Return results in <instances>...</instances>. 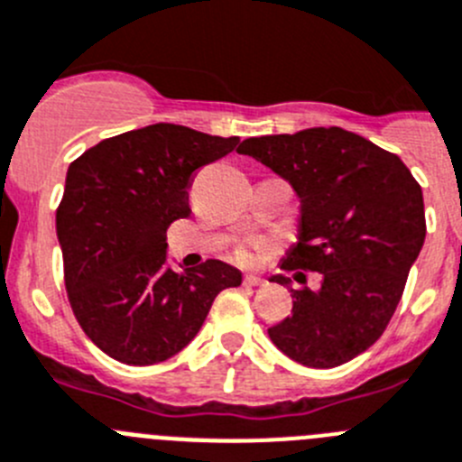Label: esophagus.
I'll list each match as a JSON object with an SVG mask.
<instances>
[{
	"label": "esophagus",
	"instance_id": "esophagus-1",
	"mask_svg": "<svg viewBox=\"0 0 462 462\" xmlns=\"http://www.w3.org/2000/svg\"><path fill=\"white\" fill-rule=\"evenodd\" d=\"M245 285H249V288H258V285H265V281H263L261 276L249 274V276H245Z\"/></svg>",
	"mask_w": 462,
	"mask_h": 462
}]
</instances>
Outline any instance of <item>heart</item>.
Returning <instances> with one entry per match:
<instances>
[{
	"label": "heart",
	"instance_id": "heart-1",
	"mask_svg": "<svg viewBox=\"0 0 462 462\" xmlns=\"http://www.w3.org/2000/svg\"><path fill=\"white\" fill-rule=\"evenodd\" d=\"M265 252L267 243H249L245 245V247H240L238 252H236V256H238L240 263H256Z\"/></svg>",
	"mask_w": 462,
	"mask_h": 462
}]
</instances>
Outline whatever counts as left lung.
Here are the masks:
<instances>
[{"instance_id":"left-lung-1","label":"left lung","mask_w":462,"mask_h":462,"mask_svg":"<svg viewBox=\"0 0 462 462\" xmlns=\"http://www.w3.org/2000/svg\"><path fill=\"white\" fill-rule=\"evenodd\" d=\"M240 153L290 181L301 199L300 243L283 270L319 272L292 290V315L270 337L306 367H337L370 349L393 319L424 245L420 183L397 153L340 126L247 138ZM297 272L294 279H304ZM272 281L290 285L288 276Z\"/></svg>"}]
</instances>
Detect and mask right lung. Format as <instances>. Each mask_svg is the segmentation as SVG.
<instances>
[{
	"mask_svg": "<svg viewBox=\"0 0 462 462\" xmlns=\"http://www.w3.org/2000/svg\"><path fill=\"white\" fill-rule=\"evenodd\" d=\"M238 144V135L161 122L102 140L69 165L56 210L65 290L86 336L111 358H172L199 333L215 297L243 281L222 261L186 272L165 265V234L190 215L195 172Z\"/></svg>",
	"mask_w": 462,
	"mask_h": 462,
	"instance_id": "add662e5",
	"label": "right lung"
}]
</instances>
